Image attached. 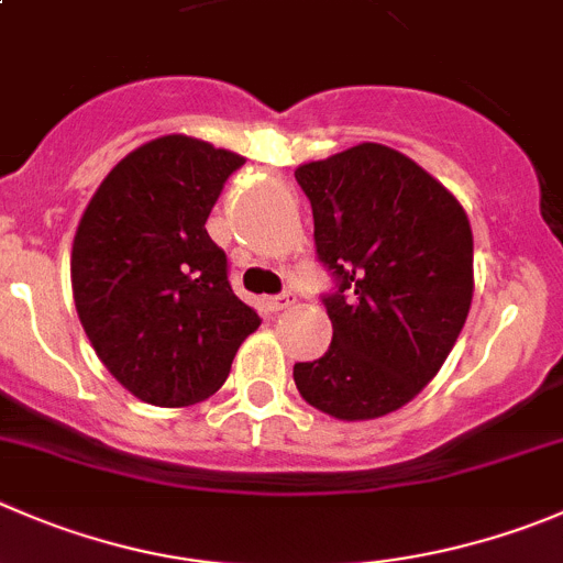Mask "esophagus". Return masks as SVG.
I'll return each instance as SVG.
<instances>
[{
  "mask_svg": "<svg viewBox=\"0 0 563 563\" xmlns=\"http://www.w3.org/2000/svg\"><path fill=\"white\" fill-rule=\"evenodd\" d=\"M292 303H296V296H292L290 290H287V292H278V296L267 298V307H271V312H282V309L292 307Z\"/></svg>",
  "mask_w": 563,
  "mask_h": 563,
  "instance_id": "obj_1",
  "label": "esophagus"
}]
</instances>
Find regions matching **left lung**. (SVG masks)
Returning <instances> with one entry per match:
<instances>
[{
    "label": "left lung",
    "mask_w": 563,
    "mask_h": 563,
    "mask_svg": "<svg viewBox=\"0 0 563 563\" xmlns=\"http://www.w3.org/2000/svg\"><path fill=\"white\" fill-rule=\"evenodd\" d=\"M314 249L334 276L323 296L331 345L292 378L314 409L373 420L409 404L445 365L473 303V229L448 187L382 143L296 168Z\"/></svg>",
    "instance_id": "1"
}]
</instances>
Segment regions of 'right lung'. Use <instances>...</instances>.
Here are the masks:
<instances>
[{
  "label": "right lung",
  "instance_id": "obj_1",
  "mask_svg": "<svg viewBox=\"0 0 563 563\" xmlns=\"http://www.w3.org/2000/svg\"><path fill=\"white\" fill-rule=\"evenodd\" d=\"M243 163L187 135L143 143L104 176L74 234L79 323L112 378L152 406L210 398L260 325L205 227Z\"/></svg>",
  "mask_w": 563,
  "mask_h": 563
}]
</instances>
